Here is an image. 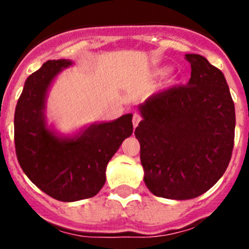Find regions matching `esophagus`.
Instances as JSON below:
<instances>
[{
  "label": "esophagus",
  "instance_id": "obj_1",
  "mask_svg": "<svg viewBox=\"0 0 249 249\" xmlns=\"http://www.w3.org/2000/svg\"><path fill=\"white\" fill-rule=\"evenodd\" d=\"M140 122H141V115L137 114V113H135L134 118H132V123H134V127H136L137 125H139Z\"/></svg>",
  "mask_w": 249,
  "mask_h": 249
}]
</instances>
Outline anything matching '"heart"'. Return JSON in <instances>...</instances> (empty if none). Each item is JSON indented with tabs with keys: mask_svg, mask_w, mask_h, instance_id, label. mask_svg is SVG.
Segmentation results:
<instances>
[{
	"mask_svg": "<svg viewBox=\"0 0 249 249\" xmlns=\"http://www.w3.org/2000/svg\"><path fill=\"white\" fill-rule=\"evenodd\" d=\"M166 72H167V69H159L157 72H155V73H157L158 76H162V74H165Z\"/></svg>",
	"mask_w": 249,
	"mask_h": 249,
	"instance_id": "obj_1",
	"label": "heart"
}]
</instances>
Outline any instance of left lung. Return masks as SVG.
Here are the masks:
<instances>
[{"mask_svg":"<svg viewBox=\"0 0 249 249\" xmlns=\"http://www.w3.org/2000/svg\"><path fill=\"white\" fill-rule=\"evenodd\" d=\"M192 76L148 97L135 130L144 183L154 195L189 200L224 175L235 139V106L224 74L199 54H187Z\"/></svg>","mask_w":249,"mask_h":249,"instance_id":"8db88e82","label":"left lung"}]
</instances>
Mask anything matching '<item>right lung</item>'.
Segmentation results:
<instances>
[{"label":"right lung","instance_id":"obj_1","mask_svg":"<svg viewBox=\"0 0 249 249\" xmlns=\"http://www.w3.org/2000/svg\"><path fill=\"white\" fill-rule=\"evenodd\" d=\"M71 65L70 60H49L27 77L14 114L16 153L22 171L42 192L64 202L89 199L101 190L107 164L134 131L132 114L92 124L73 137H59L48 129V89Z\"/></svg>","mask_w":249,"mask_h":249}]
</instances>
